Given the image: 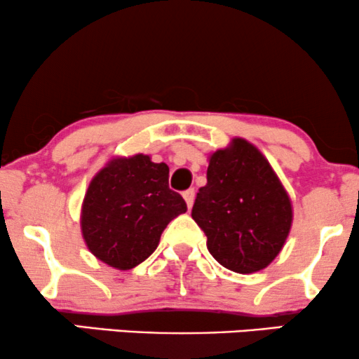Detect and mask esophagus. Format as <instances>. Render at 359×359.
Masks as SVG:
<instances>
[{
	"instance_id": "obj_1",
	"label": "esophagus",
	"mask_w": 359,
	"mask_h": 359,
	"mask_svg": "<svg viewBox=\"0 0 359 359\" xmlns=\"http://www.w3.org/2000/svg\"><path fill=\"white\" fill-rule=\"evenodd\" d=\"M182 195H184V198H185V203H187V207L192 208L194 198H195V190L194 189H189V190H185Z\"/></svg>"
}]
</instances>
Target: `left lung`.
<instances>
[{"instance_id":"obj_1","label":"left lung","mask_w":359,"mask_h":359,"mask_svg":"<svg viewBox=\"0 0 359 359\" xmlns=\"http://www.w3.org/2000/svg\"><path fill=\"white\" fill-rule=\"evenodd\" d=\"M192 219L220 265L253 273L283 248L293 208L270 162L248 140L235 137L208 158L207 185L198 189Z\"/></svg>"}]
</instances>
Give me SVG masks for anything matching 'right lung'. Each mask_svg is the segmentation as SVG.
<instances>
[{
  "label": "right lung",
  "mask_w": 359,
  "mask_h": 359,
  "mask_svg": "<svg viewBox=\"0 0 359 359\" xmlns=\"http://www.w3.org/2000/svg\"><path fill=\"white\" fill-rule=\"evenodd\" d=\"M187 212L169 189V167L151 157H114L94 175L81 208V230L94 257L130 270L156 250L170 220Z\"/></svg>",
  "instance_id": "add662e5"
}]
</instances>
